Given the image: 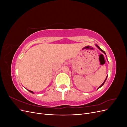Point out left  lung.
Masks as SVG:
<instances>
[{
  "label": "left lung",
  "mask_w": 127,
  "mask_h": 127,
  "mask_svg": "<svg viewBox=\"0 0 127 127\" xmlns=\"http://www.w3.org/2000/svg\"><path fill=\"white\" fill-rule=\"evenodd\" d=\"M96 47H97V48H98V49H99V50H101V51H102V52H103V53H104V54H105V55H106V54H105V52H104V51H103V50H102V49H101V48H99V47H98V45H96ZM107 77H106V79H105V80H104V82H103V83H102V85H101V86H99V87H98V88H100V87H101V86H103V85H104V83H105V81H106V79H107Z\"/></svg>",
  "instance_id": "left-lung-1"
}]
</instances>
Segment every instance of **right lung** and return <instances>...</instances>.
I'll use <instances>...</instances> for the list:
<instances>
[{"label":"right lung","instance_id":"add662e5","mask_svg":"<svg viewBox=\"0 0 127 127\" xmlns=\"http://www.w3.org/2000/svg\"><path fill=\"white\" fill-rule=\"evenodd\" d=\"M30 92H31V93H33V92H32V91H29V90H28Z\"/></svg>","mask_w":127,"mask_h":127}]
</instances>
